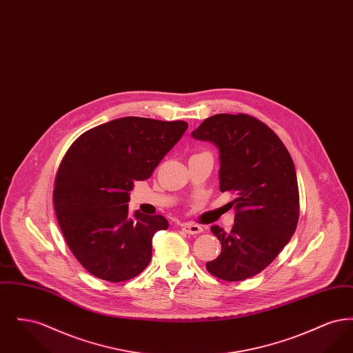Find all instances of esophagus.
<instances>
[{
    "label": "esophagus",
    "instance_id": "1",
    "mask_svg": "<svg viewBox=\"0 0 353 353\" xmlns=\"http://www.w3.org/2000/svg\"><path fill=\"white\" fill-rule=\"evenodd\" d=\"M181 229L184 230L185 233H188V234H200V233L203 232V229H202L200 225L193 223V222H185V223H181Z\"/></svg>",
    "mask_w": 353,
    "mask_h": 353
}]
</instances>
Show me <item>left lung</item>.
Wrapping results in <instances>:
<instances>
[{"label":"left lung","instance_id":"1","mask_svg":"<svg viewBox=\"0 0 353 353\" xmlns=\"http://www.w3.org/2000/svg\"><path fill=\"white\" fill-rule=\"evenodd\" d=\"M192 136L217 147L219 190L235 196L232 230L210 228L221 241V254L206 269L228 282L248 279L269 266L296 229L299 190L294 161L275 132L250 115L210 117Z\"/></svg>","mask_w":353,"mask_h":353}]
</instances>
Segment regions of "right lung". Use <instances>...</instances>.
I'll return each instance as SVG.
<instances>
[{"mask_svg":"<svg viewBox=\"0 0 353 353\" xmlns=\"http://www.w3.org/2000/svg\"><path fill=\"white\" fill-rule=\"evenodd\" d=\"M186 128L183 120L127 117L88 130L68 148L55 177L54 209L70 250L92 275L117 283L150 265L152 238L168 221L130 214V192L151 177Z\"/></svg>","mask_w":353,"mask_h":353,"instance_id":"add662e5","label":"right lung"}]
</instances>
